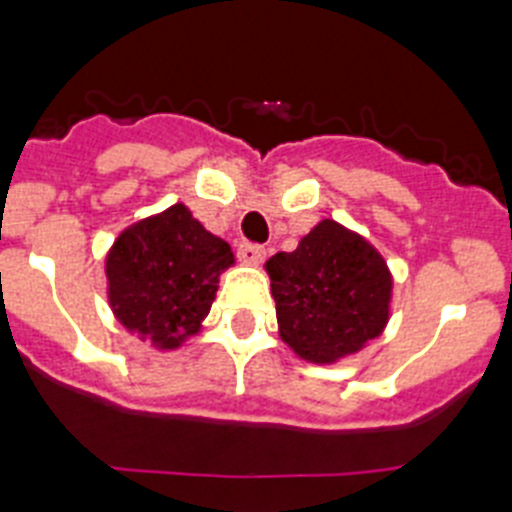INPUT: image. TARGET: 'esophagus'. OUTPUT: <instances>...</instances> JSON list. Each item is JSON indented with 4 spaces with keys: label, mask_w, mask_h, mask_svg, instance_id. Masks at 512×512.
Here are the masks:
<instances>
[{
    "label": "esophagus",
    "mask_w": 512,
    "mask_h": 512,
    "mask_svg": "<svg viewBox=\"0 0 512 512\" xmlns=\"http://www.w3.org/2000/svg\"><path fill=\"white\" fill-rule=\"evenodd\" d=\"M237 255L242 262H250V265H257V262L265 260V247L260 244H250V242H242L237 247Z\"/></svg>",
    "instance_id": "esophagus-1"
}]
</instances>
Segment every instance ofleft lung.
<instances>
[{
	"mask_svg": "<svg viewBox=\"0 0 512 512\" xmlns=\"http://www.w3.org/2000/svg\"><path fill=\"white\" fill-rule=\"evenodd\" d=\"M278 332L309 363H337L389 322L391 273L361 234L319 221L293 252L265 262Z\"/></svg>",
	"mask_w": 512,
	"mask_h": 512,
	"instance_id": "left-lung-1",
	"label": "left lung"
}]
</instances>
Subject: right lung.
<instances>
[{
  "label": "right lung",
  "instance_id": "1",
  "mask_svg": "<svg viewBox=\"0 0 512 512\" xmlns=\"http://www.w3.org/2000/svg\"><path fill=\"white\" fill-rule=\"evenodd\" d=\"M231 265L229 244L203 229L188 206L175 203L123 229L110 247V309L128 332L157 350H175L201 332L219 275Z\"/></svg>",
  "mask_w": 512,
  "mask_h": 512
}]
</instances>
